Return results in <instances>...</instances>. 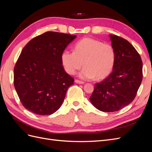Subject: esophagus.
Here are the masks:
<instances>
[{"mask_svg":"<svg viewBox=\"0 0 152 152\" xmlns=\"http://www.w3.org/2000/svg\"><path fill=\"white\" fill-rule=\"evenodd\" d=\"M75 82L77 84H84V82L83 81H81V80H75Z\"/></svg>","mask_w":152,"mask_h":152,"instance_id":"obj_1","label":"esophagus"}]
</instances>
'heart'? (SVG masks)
<instances>
[{"label":"heart","mask_w":152,"mask_h":152,"mask_svg":"<svg viewBox=\"0 0 152 152\" xmlns=\"http://www.w3.org/2000/svg\"><path fill=\"white\" fill-rule=\"evenodd\" d=\"M115 51L112 45L104 44L92 38H84L75 45V52L64 50L61 61L65 71L75 74L81 67L85 66L79 73L82 79L101 80L112 72L115 62Z\"/></svg>","instance_id":"heart-1"}]
</instances>
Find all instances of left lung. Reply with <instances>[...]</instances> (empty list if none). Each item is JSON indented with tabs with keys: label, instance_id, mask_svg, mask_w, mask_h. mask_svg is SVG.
Here are the masks:
<instances>
[{
	"label": "left lung",
	"instance_id": "1",
	"mask_svg": "<svg viewBox=\"0 0 152 152\" xmlns=\"http://www.w3.org/2000/svg\"><path fill=\"white\" fill-rule=\"evenodd\" d=\"M109 36L116 55L113 71L95 84L89 98L94 107L104 112H116L130 104L142 79V63L136 49L126 39Z\"/></svg>",
	"mask_w": 152,
	"mask_h": 152
}]
</instances>
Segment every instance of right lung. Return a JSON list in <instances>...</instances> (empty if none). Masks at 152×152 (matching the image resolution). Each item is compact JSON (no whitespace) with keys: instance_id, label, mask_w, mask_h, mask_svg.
<instances>
[{"instance_id":"add662e5","label":"right lung","mask_w":152,"mask_h":152,"mask_svg":"<svg viewBox=\"0 0 152 152\" xmlns=\"http://www.w3.org/2000/svg\"><path fill=\"white\" fill-rule=\"evenodd\" d=\"M76 37L47 31L23 49L14 69V85L26 109L48 115L61 107L74 81L64 70L61 54Z\"/></svg>"}]
</instances>
